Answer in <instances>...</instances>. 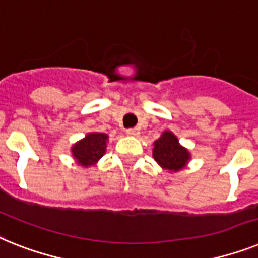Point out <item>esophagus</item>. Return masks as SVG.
<instances>
[{
  "label": "esophagus",
  "instance_id": "1",
  "mask_svg": "<svg viewBox=\"0 0 258 258\" xmlns=\"http://www.w3.org/2000/svg\"><path fill=\"white\" fill-rule=\"evenodd\" d=\"M126 134L127 136H132V137H137L138 134H140V129H137V127H129V129H126Z\"/></svg>",
  "mask_w": 258,
  "mask_h": 258
}]
</instances>
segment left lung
<instances>
[{"label":"left lung","instance_id":"left-lung-1","mask_svg":"<svg viewBox=\"0 0 258 258\" xmlns=\"http://www.w3.org/2000/svg\"><path fill=\"white\" fill-rule=\"evenodd\" d=\"M153 157L163 169L178 171L184 167L190 154L186 149L180 146L174 134L165 132L162 137L154 142Z\"/></svg>","mask_w":258,"mask_h":258}]
</instances>
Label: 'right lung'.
Listing matches in <instances>:
<instances>
[{
	"label": "right lung",
	"mask_w": 258,
	"mask_h": 258,
	"mask_svg": "<svg viewBox=\"0 0 258 258\" xmlns=\"http://www.w3.org/2000/svg\"><path fill=\"white\" fill-rule=\"evenodd\" d=\"M108 136L104 133H89L87 137L72 148V154L82 166H91L99 161L105 153Z\"/></svg>",
	"instance_id": "obj_1"
}]
</instances>
